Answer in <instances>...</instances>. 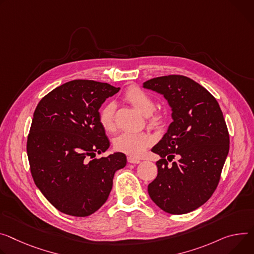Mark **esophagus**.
Here are the masks:
<instances>
[{
	"label": "esophagus",
	"instance_id": "1",
	"mask_svg": "<svg viewBox=\"0 0 254 254\" xmlns=\"http://www.w3.org/2000/svg\"><path fill=\"white\" fill-rule=\"evenodd\" d=\"M127 161H128V163H131V164H139L141 162L140 159H136V158L131 157V156L127 157Z\"/></svg>",
	"mask_w": 254,
	"mask_h": 254
}]
</instances>
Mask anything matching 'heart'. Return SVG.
<instances>
[{
	"label": "heart",
	"mask_w": 254,
	"mask_h": 254,
	"mask_svg": "<svg viewBox=\"0 0 254 254\" xmlns=\"http://www.w3.org/2000/svg\"><path fill=\"white\" fill-rule=\"evenodd\" d=\"M125 98L145 117H149L155 109V103L153 99L140 88H129L126 92ZM114 111L115 104L113 102H108L101 108L99 112V123L103 129L106 131H112L115 127ZM150 122L153 125H157L161 122V117L160 115H155ZM153 142V135L148 132L126 131L115 137L113 145L118 151L136 157L140 156Z\"/></svg>",
	"instance_id": "b5f03b06"
}]
</instances>
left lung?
Returning a JSON list of instances; mask_svg holds the SVG:
<instances>
[{"label": "left lung", "mask_w": 254, "mask_h": 254, "mask_svg": "<svg viewBox=\"0 0 254 254\" xmlns=\"http://www.w3.org/2000/svg\"><path fill=\"white\" fill-rule=\"evenodd\" d=\"M163 95L173 122L152 152L158 175L148 186L151 199L166 213L196 210L214 193L229 153V133L216 98L195 81L179 75L158 77L143 83ZM179 156L170 167L167 160Z\"/></svg>", "instance_id": "8db88e82"}]
</instances>
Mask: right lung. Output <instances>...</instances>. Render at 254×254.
<instances>
[{
  "label": "right lung",
  "instance_id": "obj_1",
  "mask_svg": "<svg viewBox=\"0 0 254 254\" xmlns=\"http://www.w3.org/2000/svg\"><path fill=\"white\" fill-rule=\"evenodd\" d=\"M121 88L91 80L64 83L45 95L33 114L27 155L36 187L60 212L87 217L107 200L127 156L105 152L109 140L99 108Z\"/></svg>",
  "mask_w": 254,
  "mask_h": 254
}]
</instances>
